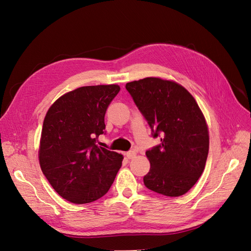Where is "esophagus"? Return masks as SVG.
I'll list each match as a JSON object with an SVG mask.
<instances>
[{"label":"esophagus","mask_w":251,"mask_h":251,"mask_svg":"<svg viewBox=\"0 0 251 251\" xmlns=\"http://www.w3.org/2000/svg\"><path fill=\"white\" fill-rule=\"evenodd\" d=\"M126 156L127 159H134V158L136 157V151H127V153L126 154Z\"/></svg>","instance_id":"esophagus-1"}]
</instances>
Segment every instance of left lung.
I'll list each match as a JSON object with an SVG mask.
<instances>
[{
  "mask_svg": "<svg viewBox=\"0 0 251 251\" xmlns=\"http://www.w3.org/2000/svg\"><path fill=\"white\" fill-rule=\"evenodd\" d=\"M126 88L154 137L161 135V143L146 153L151 168L144 185L168 197L184 195L200 178L208 155V126L198 103L171 79L146 77Z\"/></svg>",
  "mask_w": 251,
  "mask_h": 251,
  "instance_id": "1",
  "label": "left lung"
}]
</instances>
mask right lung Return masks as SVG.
<instances>
[{"mask_svg": "<svg viewBox=\"0 0 251 251\" xmlns=\"http://www.w3.org/2000/svg\"><path fill=\"white\" fill-rule=\"evenodd\" d=\"M120 87L86 86L51 104L44 119L39 161L62 198L85 204L108 193L124 156L96 144L105 128L104 115Z\"/></svg>", "mask_w": 251, "mask_h": 251, "instance_id": "1", "label": "right lung"}]
</instances>
